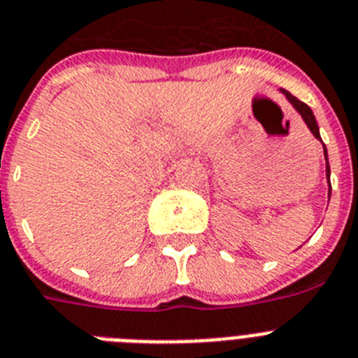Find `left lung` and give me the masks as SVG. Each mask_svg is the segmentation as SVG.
<instances>
[{
  "mask_svg": "<svg viewBox=\"0 0 358 358\" xmlns=\"http://www.w3.org/2000/svg\"><path fill=\"white\" fill-rule=\"evenodd\" d=\"M282 92L286 94V98L291 101V105L295 107L296 113H299L300 116H302V120H304V122H306V125H308L309 131L313 133V136L317 138V140H320V142H322V138H320V133H318L317 120H315V116H313V110L309 109V107L304 103V101L296 100L295 96L291 94V92H287V91H282ZM322 147H324V158H326V178H327V184H329V162H327V149H326V145H324V143H322ZM329 194H331V184H329Z\"/></svg>",
  "mask_w": 358,
  "mask_h": 358,
  "instance_id": "left-lung-1",
  "label": "left lung"
}]
</instances>
